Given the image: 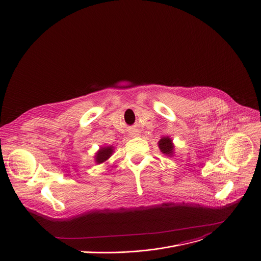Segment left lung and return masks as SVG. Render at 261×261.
<instances>
[{"label": "left lung", "mask_w": 261, "mask_h": 261, "mask_svg": "<svg viewBox=\"0 0 261 261\" xmlns=\"http://www.w3.org/2000/svg\"><path fill=\"white\" fill-rule=\"evenodd\" d=\"M159 148L161 150V152H163L164 154L166 155H172L173 154V144H172V140L168 136L166 138H162L159 142Z\"/></svg>", "instance_id": "obj_1"}]
</instances>
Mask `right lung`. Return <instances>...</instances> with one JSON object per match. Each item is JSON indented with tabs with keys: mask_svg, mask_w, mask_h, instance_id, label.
Here are the masks:
<instances>
[{
	"mask_svg": "<svg viewBox=\"0 0 261 261\" xmlns=\"http://www.w3.org/2000/svg\"><path fill=\"white\" fill-rule=\"evenodd\" d=\"M113 146H109V147H101L98 152L95 155V162L97 164H101L106 162L110 156L113 153Z\"/></svg>",
	"mask_w": 261,
	"mask_h": 261,
	"instance_id": "obj_1",
	"label": "right lung"
}]
</instances>
